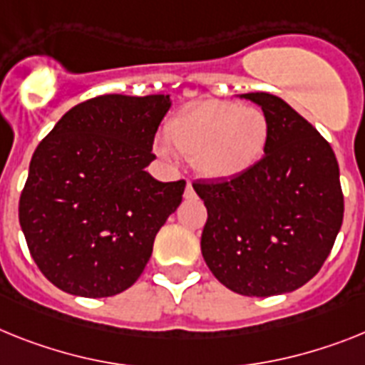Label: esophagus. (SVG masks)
<instances>
[{
    "label": "esophagus",
    "mask_w": 365,
    "mask_h": 365,
    "mask_svg": "<svg viewBox=\"0 0 365 365\" xmlns=\"http://www.w3.org/2000/svg\"><path fill=\"white\" fill-rule=\"evenodd\" d=\"M183 197L187 198V200H191V198L197 197V192H195V189H192L191 183L187 182V185H185V191H183Z\"/></svg>",
    "instance_id": "esophagus-1"
}]
</instances>
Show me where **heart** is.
Wrapping results in <instances>:
<instances>
[{
    "label": "heart",
    "instance_id": "heart-1",
    "mask_svg": "<svg viewBox=\"0 0 365 365\" xmlns=\"http://www.w3.org/2000/svg\"><path fill=\"white\" fill-rule=\"evenodd\" d=\"M165 137L174 152L192 159L202 176L234 180L250 173L267 152L271 120L256 106L225 100L192 103L170 118ZM163 155L167 145L159 146Z\"/></svg>",
    "mask_w": 365,
    "mask_h": 365
}]
</instances>
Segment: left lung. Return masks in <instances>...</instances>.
<instances>
[{
    "mask_svg": "<svg viewBox=\"0 0 365 365\" xmlns=\"http://www.w3.org/2000/svg\"><path fill=\"white\" fill-rule=\"evenodd\" d=\"M241 96L267 113L271 139L250 173L192 183L207 210L202 256L232 292L282 295L319 272L341 228L338 159L319 131L282 98Z\"/></svg>",
    "mask_w": 365,
    "mask_h": 365,
    "instance_id": "1",
    "label": "left lung"
}]
</instances>
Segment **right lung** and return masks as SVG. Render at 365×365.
Listing matches in <instances>:
<instances>
[{"label": "right lung", "mask_w": 365, "mask_h": 365, "mask_svg": "<svg viewBox=\"0 0 365 365\" xmlns=\"http://www.w3.org/2000/svg\"><path fill=\"white\" fill-rule=\"evenodd\" d=\"M168 107L165 94L91 98L36 146L18 217L36 267L63 292L113 297L145 271L185 189L145 170Z\"/></svg>", "instance_id": "1"}]
</instances>
